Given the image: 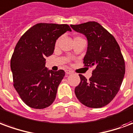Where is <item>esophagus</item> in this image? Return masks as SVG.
I'll list each match as a JSON object with an SVG mask.
<instances>
[{"label":"esophagus","mask_w":133,"mask_h":133,"mask_svg":"<svg viewBox=\"0 0 133 133\" xmlns=\"http://www.w3.org/2000/svg\"><path fill=\"white\" fill-rule=\"evenodd\" d=\"M65 73L68 74V75H69V74H72V72L71 70H65Z\"/></svg>","instance_id":"34e87169"}]
</instances>
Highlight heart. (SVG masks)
Segmentation results:
<instances>
[{
    "mask_svg": "<svg viewBox=\"0 0 133 133\" xmlns=\"http://www.w3.org/2000/svg\"><path fill=\"white\" fill-rule=\"evenodd\" d=\"M81 38H81V37H78V36H77V37H75L74 40H77V39H81ZM58 42H59V40H57V41H56V43H55V45H58Z\"/></svg>",
    "mask_w": 133,
    "mask_h": 133,
    "instance_id": "obj_1",
    "label": "heart"
}]
</instances>
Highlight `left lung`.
I'll use <instances>...</instances> for the list:
<instances>
[{"label": "left lung", "mask_w": 133, "mask_h": 133, "mask_svg": "<svg viewBox=\"0 0 133 133\" xmlns=\"http://www.w3.org/2000/svg\"><path fill=\"white\" fill-rule=\"evenodd\" d=\"M70 26L75 31L84 34L88 39L84 66L95 67L89 80L79 75L81 83L75 88V95L87 107H104L117 95L125 72L120 46L113 35L97 22Z\"/></svg>", "instance_id": "left-lung-1"}]
</instances>
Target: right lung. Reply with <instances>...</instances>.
Returning <instances> with one entry per match:
<instances>
[{
    "label": "right lung",
    "instance_id": "add662e5",
    "mask_svg": "<svg viewBox=\"0 0 133 133\" xmlns=\"http://www.w3.org/2000/svg\"><path fill=\"white\" fill-rule=\"evenodd\" d=\"M68 30L71 29L67 24L41 23L29 28L16 44L10 60L13 86L32 108H45L55 100L65 71L48 70L45 61L53 53L56 40Z\"/></svg>",
    "mask_w": 133,
    "mask_h": 133
}]
</instances>
